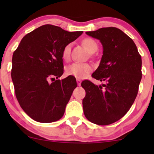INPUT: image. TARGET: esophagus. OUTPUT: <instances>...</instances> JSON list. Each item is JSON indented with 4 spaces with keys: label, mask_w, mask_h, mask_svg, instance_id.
Wrapping results in <instances>:
<instances>
[{
    "label": "esophagus",
    "mask_w": 154,
    "mask_h": 154,
    "mask_svg": "<svg viewBox=\"0 0 154 154\" xmlns=\"http://www.w3.org/2000/svg\"><path fill=\"white\" fill-rule=\"evenodd\" d=\"M76 82H77V84H78V85H81V81L80 79H76Z\"/></svg>",
    "instance_id": "esophagus-1"
}]
</instances>
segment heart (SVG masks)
<instances>
[{
  "label": "heart",
  "instance_id": "obj_1",
  "mask_svg": "<svg viewBox=\"0 0 154 154\" xmlns=\"http://www.w3.org/2000/svg\"><path fill=\"white\" fill-rule=\"evenodd\" d=\"M83 44L90 53H93L98 49L97 42L91 38H86L83 40ZM71 43H68L64 46L62 52V59L68 61L70 58ZM92 67L87 63H73L66 67V73L68 75L76 78L78 79H83L88 76L92 72Z\"/></svg>",
  "mask_w": 154,
  "mask_h": 154
}]
</instances>
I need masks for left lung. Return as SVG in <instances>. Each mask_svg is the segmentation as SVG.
<instances>
[{"label": "left lung", "mask_w": 154, "mask_h": 154, "mask_svg": "<svg viewBox=\"0 0 154 154\" xmlns=\"http://www.w3.org/2000/svg\"><path fill=\"white\" fill-rule=\"evenodd\" d=\"M85 33L102 45L100 66L92 76L105 84L82 82L84 114L97 125H109L123 117L135 100L142 79V57L134 41L121 29L106 27Z\"/></svg>", "instance_id": "obj_1"}]
</instances>
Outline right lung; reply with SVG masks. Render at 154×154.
<instances>
[{
	"instance_id": "obj_1",
	"label": "right lung",
	"mask_w": 154,
	"mask_h": 154,
	"mask_svg": "<svg viewBox=\"0 0 154 154\" xmlns=\"http://www.w3.org/2000/svg\"><path fill=\"white\" fill-rule=\"evenodd\" d=\"M82 33L43 25L25 35L14 52L11 76L16 97L34 121L52 123L64 115L77 83L70 75L57 80L64 73L62 52ZM50 79L54 82L50 84Z\"/></svg>"
}]
</instances>
